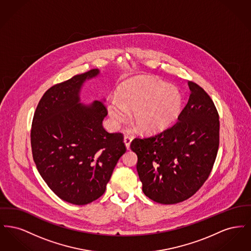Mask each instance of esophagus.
Returning <instances> with one entry per match:
<instances>
[{
  "mask_svg": "<svg viewBox=\"0 0 251 251\" xmlns=\"http://www.w3.org/2000/svg\"><path fill=\"white\" fill-rule=\"evenodd\" d=\"M131 140H132V137L130 135H125L124 137V143L126 145V148L129 150L130 149V145H131Z\"/></svg>",
  "mask_w": 251,
  "mask_h": 251,
  "instance_id": "1",
  "label": "esophagus"
}]
</instances>
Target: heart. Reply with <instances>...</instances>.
I'll return each mask as SVG.
<instances>
[{
    "mask_svg": "<svg viewBox=\"0 0 251 251\" xmlns=\"http://www.w3.org/2000/svg\"><path fill=\"white\" fill-rule=\"evenodd\" d=\"M182 107L179 90L153 78H135L120 86L119 99L112 98L108 111L116 124L124 122L128 111L133 110L132 120L143 132L163 131L178 119Z\"/></svg>",
    "mask_w": 251,
    "mask_h": 251,
    "instance_id": "heart-1",
    "label": "heart"
}]
</instances>
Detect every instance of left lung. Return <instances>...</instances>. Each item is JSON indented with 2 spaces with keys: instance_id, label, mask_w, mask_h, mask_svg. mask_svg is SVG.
Masks as SVG:
<instances>
[{
  "instance_id": "1",
  "label": "left lung",
  "mask_w": 251,
  "mask_h": 251,
  "mask_svg": "<svg viewBox=\"0 0 251 251\" xmlns=\"http://www.w3.org/2000/svg\"><path fill=\"white\" fill-rule=\"evenodd\" d=\"M191 91L178 121L155 135L134 138L144 194L162 204L181 202L209 178L219 146V116L211 97L189 81Z\"/></svg>"
}]
</instances>
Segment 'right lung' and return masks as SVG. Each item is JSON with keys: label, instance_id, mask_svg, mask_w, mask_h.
<instances>
[{"label": "right lung", "instance_id": "add662e5", "mask_svg": "<svg viewBox=\"0 0 251 251\" xmlns=\"http://www.w3.org/2000/svg\"><path fill=\"white\" fill-rule=\"evenodd\" d=\"M98 74L94 69L50 87L32 122L31 147L39 174L57 197L75 205L103 195L126 152L123 134L110 133L102 126L108 114L104 102L79 103L84 81Z\"/></svg>", "mask_w": 251, "mask_h": 251}]
</instances>
